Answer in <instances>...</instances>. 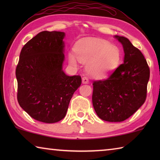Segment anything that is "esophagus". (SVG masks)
Listing matches in <instances>:
<instances>
[{"label": "esophagus", "mask_w": 160, "mask_h": 160, "mask_svg": "<svg viewBox=\"0 0 160 160\" xmlns=\"http://www.w3.org/2000/svg\"><path fill=\"white\" fill-rule=\"evenodd\" d=\"M82 83L84 84H88L89 83V80L87 77H83L82 78Z\"/></svg>", "instance_id": "1"}]
</instances>
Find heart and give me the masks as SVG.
Returning <instances> with one entry per match:
<instances>
[{"label":"heart","instance_id":"b5f03b06","mask_svg":"<svg viewBox=\"0 0 160 160\" xmlns=\"http://www.w3.org/2000/svg\"><path fill=\"white\" fill-rule=\"evenodd\" d=\"M75 55L72 53L68 54L69 63L75 66L78 59L83 63H88V72L97 78L107 76L121 61V53L118 48L104 40L82 39L75 45Z\"/></svg>","mask_w":160,"mask_h":160}]
</instances>
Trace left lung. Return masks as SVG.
I'll use <instances>...</instances> for the list:
<instances>
[{
  "label": "left lung",
  "mask_w": 160,
  "mask_h": 160,
  "mask_svg": "<svg viewBox=\"0 0 160 160\" xmlns=\"http://www.w3.org/2000/svg\"><path fill=\"white\" fill-rule=\"evenodd\" d=\"M123 45V63L109 78L94 80L92 104L97 116L109 122H121L144 104L150 78V68L138 48L124 37L116 36Z\"/></svg>",
  "instance_id": "obj_1"
}]
</instances>
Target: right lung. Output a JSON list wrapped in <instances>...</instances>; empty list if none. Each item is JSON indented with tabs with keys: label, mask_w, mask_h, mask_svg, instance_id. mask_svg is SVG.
I'll return each mask as SVG.
<instances>
[{
	"label": "right lung",
	"mask_w": 160,
	"mask_h": 160,
	"mask_svg": "<svg viewBox=\"0 0 160 160\" xmlns=\"http://www.w3.org/2000/svg\"><path fill=\"white\" fill-rule=\"evenodd\" d=\"M64 36L61 32H39L24 45L16 67L19 104L41 122L63 119L82 82L80 75L68 76L62 70Z\"/></svg>",
	"instance_id": "1"
}]
</instances>
